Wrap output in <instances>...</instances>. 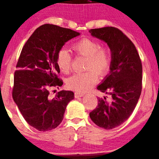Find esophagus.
<instances>
[{
  "instance_id": "obj_1",
  "label": "esophagus",
  "mask_w": 159,
  "mask_h": 159,
  "mask_svg": "<svg viewBox=\"0 0 159 159\" xmlns=\"http://www.w3.org/2000/svg\"><path fill=\"white\" fill-rule=\"evenodd\" d=\"M84 95V93H79V92H76L75 93V97L76 98H81Z\"/></svg>"
}]
</instances>
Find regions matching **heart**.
I'll return each instance as SVG.
<instances>
[{
	"label": "heart",
	"instance_id": "1",
	"mask_svg": "<svg viewBox=\"0 0 159 159\" xmlns=\"http://www.w3.org/2000/svg\"><path fill=\"white\" fill-rule=\"evenodd\" d=\"M72 49L77 55L88 57L86 69L89 71L71 76L67 80V86L79 93L86 92L96 83L97 72L98 75L103 76L109 70L111 61V53L106 48H100L99 43L90 38H82L77 41L73 44ZM56 64L62 73L67 74L70 71L71 56L66 49L61 48L58 51ZM94 70L97 71L96 73Z\"/></svg>",
	"mask_w": 159,
	"mask_h": 159
}]
</instances>
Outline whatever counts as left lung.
<instances>
[{
  "instance_id": "obj_1",
  "label": "left lung",
  "mask_w": 159,
  "mask_h": 159,
  "mask_svg": "<svg viewBox=\"0 0 159 159\" xmlns=\"http://www.w3.org/2000/svg\"><path fill=\"white\" fill-rule=\"evenodd\" d=\"M91 35L108 45L110 72L97 89L111 96V101L98 98V107L90 113L95 125L111 129L123 124L135 108L142 90V63L132 41L121 30L106 27L89 30Z\"/></svg>"
}]
</instances>
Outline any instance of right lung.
<instances>
[{"instance_id": "add662e5", "label": "right lung", "mask_w": 159, "mask_h": 159, "mask_svg": "<svg viewBox=\"0 0 159 159\" xmlns=\"http://www.w3.org/2000/svg\"><path fill=\"white\" fill-rule=\"evenodd\" d=\"M80 32L53 25H43L34 31L21 50L14 73L13 99L26 121L39 131L55 129L61 122L66 106L75 98L71 91L50 89L61 87L62 80L56 55L67 41Z\"/></svg>"}]
</instances>
